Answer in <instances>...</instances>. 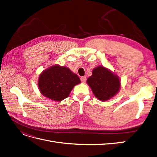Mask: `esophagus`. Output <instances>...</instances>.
Returning <instances> with one entry per match:
<instances>
[{
	"label": "esophagus",
	"instance_id": "1",
	"mask_svg": "<svg viewBox=\"0 0 157 157\" xmlns=\"http://www.w3.org/2000/svg\"><path fill=\"white\" fill-rule=\"evenodd\" d=\"M80 80H81V81L82 82H86V77H80Z\"/></svg>",
	"mask_w": 157,
	"mask_h": 157
}]
</instances>
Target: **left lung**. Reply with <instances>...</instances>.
<instances>
[{
  "mask_svg": "<svg viewBox=\"0 0 157 157\" xmlns=\"http://www.w3.org/2000/svg\"><path fill=\"white\" fill-rule=\"evenodd\" d=\"M87 83L95 96L101 101L108 100L115 96L121 87L120 80L117 76L101 66L93 70Z\"/></svg>",
  "mask_w": 157,
  "mask_h": 157,
  "instance_id": "obj_1",
  "label": "left lung"
}]
</instances>
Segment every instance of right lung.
I'll return each mask as SVG.
<instances>
[{
  "label": "right lung",
  "instance_id": "obj_1",
  "mask_svg": "<svg viewBox=\"0 0 157 157\" xmlns=\"http://www.w3.org/2000/svg\"><path fill=\"white\" fill-rule=\"evenodd\" d=\"M80 82L79 77L69 68L54 65L40 75L39 88L43 96L59 101L67 98L73 87Z\"/></svg>",
  "mask_w": 157,
  "mask_h": 157
}]
</instances>
